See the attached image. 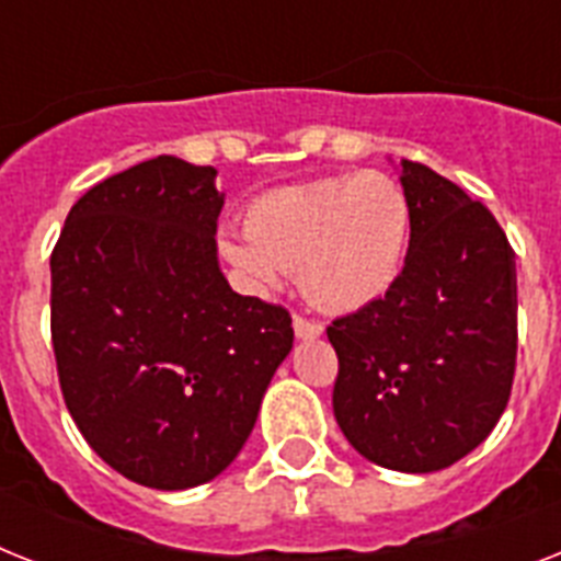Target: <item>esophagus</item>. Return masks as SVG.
I'll list each match as a JSON object with an SVG mask.
<instances>
[{"label": "esophagus", "mask_w": 561, "mask_h": 561, "mask_svg": "<svg viewBox=\"0 0 561 561\" xmlns=\"http://www.w3.org/2000/svg\"><path fill=\"white\" fill-rule=\"evenodd\" d=\"M291 327H295V335L304 337V341H307V337L323 335L321 323L309 321V318H304V314H295V318H291Z\"/></svg>", "instance_id": "34e87169"}]
</instances>
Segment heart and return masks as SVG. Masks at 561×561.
<instances>
[{
	"label": "heart",
	"instance_id": "b5f03b06",
	"mask_svg": "<svg viewBox=\"0 0 561 561\" xmlns=\"http://www.w3.org/2000/svg\"><path fill=\"white\" fill-rule=\"evenodd\" d=\"M410 238L413 206L404 186L364 171L261 194L247 211V231L224 234L220 249L261 289L295 272L309 304L353 312L396 286Z\"/></svg>",
	"mask_w": 561,
	"mask_h": 561
}]
</instances>
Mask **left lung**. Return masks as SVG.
I'll return each mask as SVG.
<instances>
[{"mask_svg":"<svg viewBox=\"0 0 561 561\" xmlns=\"http://www.w3.org/2000/svg\"><path fill=\"white\" fill-rule=\"evenodd\" d=\"M413 206L404 270L383 298L327 327L337 353L332 410L375 465L433 473L502 419L516 373V252L484 203L401 160Z\"/></svg>","mask_w":561,"mask_h":561,"instance_id":"left-lung-1","label":"left lung"}]
</instances>
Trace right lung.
Masks as SVG:
<instances>
[{
  "instance_id": "1",
  "label": "right lung",
  "mask_w": 561,
  "mask_h": 561,
  "mask_svg": "<svg viewBox=\"0 0 561 561\" xmlns=\"http://www.w3.org/2000/svg\"><path fill=\"white\" fill-rule=\"evenodd\" d=\"M211 165L137 163L73 203L50 252L59 390L91 450L125 479L186 490L234 461L291 314L217 266Z\"/></svg>"
}]
</instances>
